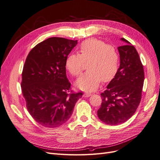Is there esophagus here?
Returning a JSON list of instances; mask_svg holds the SVG:
<instances>
[{"mask_svg": "<svg viewBox=\"0 0 160 160\" xmlns=\"http://www.w3.org/2000/svg\"><path fill=\"white\" fill-rule=\"evenodd\" d=\"M90 95H92V93H89V92H86V93L84 94V97H89Z\"/></svg>", "mask_w": 160, "mask_h": 160, "instance_id": "1", "label": "esophagus"}]
</instances>
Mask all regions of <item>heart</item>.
I'll return each instance as SVG.
<instances>
[{
    "label": "heart",
    "instance_id": "obj_1",
    "mask_svg": "<svg viewBox=\"0 0 160 160\" xmlns=\"http://www.w3.org/2000/svg\"><path fill=\"white\" fill-rule=\"evenodd\" d=\"M78 54L68 55L65 61L67 71L75 77L80 76L87 63L88 71L76 83L84 90H94L101 80L108 82L116 76L119 68L120 56L117 48L97 38H92L82 42L78 47Z\"/></svg>",
    "mask_w": 160,
    "mask_h": 160
}]
</instances>
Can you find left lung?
<instances>
[{
    "mask_svg": "<svg viewBox=\"0 0 160 160\" xmlns=\"http://www.w3.org/2000/svg\"><path fill=\"white\" fill-rule=\"evenodd\" d=\"M128 43L118 48L120 65L107 89L101 93L102 102L97 110L99 118L105 123L116 126L126 122L139 105L144 84L143 65L135 48Z\"/></svg>",
    "mask_w": 160,
    "mask_h": 160,
    "instance_id": "left-lung-1",
    "label": "left lung"
}]
</instances>
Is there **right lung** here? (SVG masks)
<instances>
[{"mask_svg":"<svg viewBox=\"0 0 160 160\" xmlns=\"http://www.w3.org/2000/svg\"><path fill=\"white\" fill-rule=\"evenodd\" d=\"M78 40L48 38L34 46L26 58L21 82L26 107L45 128H58L71 116L82 92L71 90L65 61Z\"/></svg>","mask_w":160,"mask_h":160,"instance_id":"right-lung-1","label":"right lung"}]
</instances>
